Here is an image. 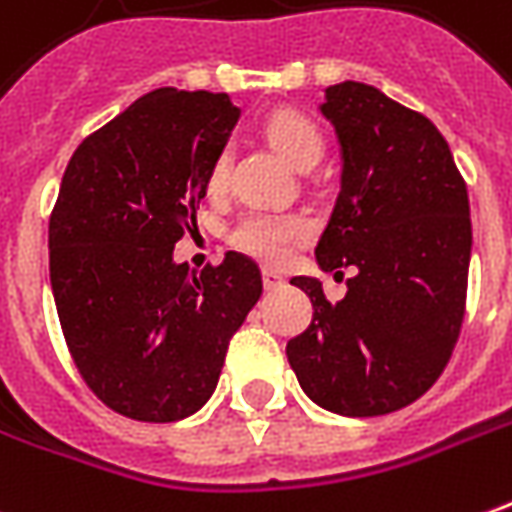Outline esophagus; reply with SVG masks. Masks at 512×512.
Masks as SVG:
<instances>
[{
    "label": "esophagus",
    "mask_w": 512,
    "mask_h": 512,
    "mask_svg": "<svg viewBox=\"0 0 512 512\" xmlns=\"http://www.w3.org/2000/svg\"><path fill=\"white\" fill-rule=\"evenodd\" d=\"M263 285H266V291H274V288L285 285V277H282L280 271H274V268H263Z\"/></svg>",
    "instance_id": "esophagus-1"
}]
</instances>
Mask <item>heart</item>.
Here are the masks:
<instances>
[{"mask_svg":"<svg viewBox=\"0 0 512 512\" xmlns=\"http://www.w3.org/2000/svg\"><path fill=\"white\" fill-rule=\"evenodd\" d=\"M266 135L282 155L291 160L296 169H313L324 155V138L316 124L296 113V110H277L266 119ZM230 157L219 152L207 169L205 188L210 194H221L227 188ZM310 238V221L296 213H271V210H249L232 227L230 244L244 255L263 260V263H285L293 246Z\"/></svg>","mask_w":512,"mask_h":512,"instance_id":"heart-1","label":"heart"}]
</instances>
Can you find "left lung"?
Wrapping results in <instances>:
<instances>
[{
    "instance_id": "left-lung-1",
    "label": "left lung",
    "mask_w": 512,
    "mask_h": 512,
    "mask_svg": "<svg viewBox=\"0 0 512 512\" xmlns=\"http://www.w3.org/2000/svg\"><path fill=\"white\" fill-rule=\"evenodd\" d=\"M321 113L338 132L343 171L316 260L357 274L341 302L313 277H293L313 321L285 355L324 410L385 416L430 391L455 349L471 260L468 191L438 127L374 85H330Z\"/></svg>"
}]
</instances>
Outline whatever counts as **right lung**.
Returning a JSON list of instances; mask_svg holds the SVG:
<instances>
[{"mask_svg":"<svg viewBox=\"0 0 512 512\" xmlns=\"http://www.w3.org/2000/svg\"><path fill=\"white\" fill-rule=\"evenodd\" d=\"M238 116L227 94L157 88L66 166L49 219L57 318L85 385L121 416L196 413L263 293L257 263L238 252L202 274L174 263Z\"/></svg>","mask_w":512,"mask_h":512,"instance_id":"right-lung-1","label":"right lung"}]
</instances>
